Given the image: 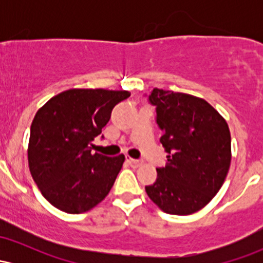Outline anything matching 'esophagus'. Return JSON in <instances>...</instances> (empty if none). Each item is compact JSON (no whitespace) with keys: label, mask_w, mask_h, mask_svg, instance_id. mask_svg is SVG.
Listing matches in <instances>:
<instances>
[{"label":"esophagus","mask_w":263,"mask_h":263,"mask_svg":"<svg viewBox=\"0 0 263 263\" xmlns=\"http://www.w3.org/2000/svg\"><path fill=\"white\" fill-rule=\"evenodd\" d=\"M126 161H127L128 164L134 168H137L140 167V165H142V161H140V159H134L131 158V157H126Z\"/></svg>","instance_id":"34e87169"}]
</instances>
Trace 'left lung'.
Listing matches in <instances>:
<instances>
[{
	"mask_svg": "<svg viewBox=\"0 0 263 263\" xmlns=\"http://www.w3.org/2000/svg\"><path fill=\"white\" fill-rule=\"evenodd\" d=\"M148 100L163 135L165 167L146 186L151 200L164 213L189 215L215 197L231 163V136L224 117L204 99L153 89Z\"/></svg>",
	"mask_w": 263,
	"mask_h": 263,
	"instance_id": "left-lung-1",
	"label": "left lung"
}]
</instances>
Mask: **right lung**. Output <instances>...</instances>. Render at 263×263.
<instances>
[{
	"instance_id": "obj_1",
	"label": "right lung",
	"mask_w": 263,
	"mask_h": 263,
	"mask_svg": "<svg viewBox=\"0 0 263 263\" xmlns=\"http://www.w3.org/2000/svg\"><path fill=\"white\" fill-rule=\"evenodd\" d=\"M126 90L70 89L53 96L31 126L28 164L43 197L69 214L91 210L112 188L125 156L91 152Z\"/></svg>"
}]
</instances>
